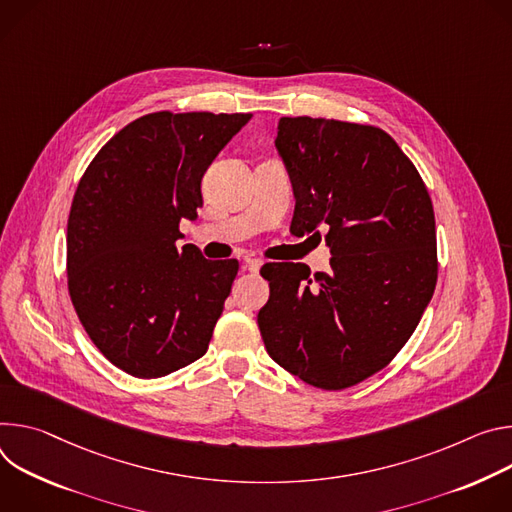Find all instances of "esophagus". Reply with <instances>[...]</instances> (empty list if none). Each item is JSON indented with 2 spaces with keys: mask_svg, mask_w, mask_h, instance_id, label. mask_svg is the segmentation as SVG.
Masks as SVG:
<instances>
[{
  "mask_svg": "<svg viewBox=\"0 0 512 512\" xmlns=\"http://www.w3.org/2000/svg\"><path fill=\"white\" fill-rule=\"evenodd\" d=\"M260 266H262V260H258V258H246V260H244V270L258 272Z\"/></svg>",
  "mask_w": 512,
  "mask_h": 512,
  "instance_id": "1",
  "label": "esophagus"
}]
</instances>
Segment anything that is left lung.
Here are the masks:
<instances>
[{
  "label": "left lung",
  "instance_id": "1",
  "mask_svg": "<svg viewBox=\"0 0 512 512\" xmlns=\"http://www.w3.org/2000/svg\"><path fill=\"white\" fill-rule=\"evenodd\" d=\"M274 144L295 193L291 232L319 240L327 232L331 270L264 264L270 297L258 327L278 366L311 386L342 390L401 352L433 297L431 197L380 128L280 118Z\"/></svg>",
  "mask_w": 512,
  "mask_h": 512
}]
</instances>
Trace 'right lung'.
<instances>
[{
	"label": "right lung",
	"instance_id": "obj_1",
	"mask_svg": "<svg viewBox=\"0 0 512 512\" xmlns=\"http://www.w3.org/2000/svg\"><path fill=\"white\" fill-rule=\"evenodd\" d=\"M252 113H148L91 160L67 223L69 295L91 342L120 370L160 378L199 360L238 260L179 252L201 179Z\"/></svg>",
	"mask_w": 512,
	"mask_h": 512
}]
</instances>
